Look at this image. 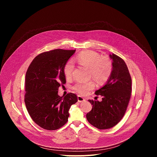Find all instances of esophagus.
I'll return each mask as SVG.
<instances>
[{"instance_id":"1","label":"esophagus","mask_w":157,"mask_h":157,"mask_svg":"<svg viewBox=\"0 0 157 157\" xmlns=\"http://www.w3.org/2000/svg\"><path fill=\"white\" fill-rule=\"evenodd\" d=\"M85 101H86V99L84 98H82V96H78V101L79 102H84Z\"/></svg>"}]
</instances>
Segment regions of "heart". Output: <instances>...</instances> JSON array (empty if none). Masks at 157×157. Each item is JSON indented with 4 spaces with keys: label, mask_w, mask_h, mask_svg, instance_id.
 <instances>
[{
    "label": "heart",
    "mask_w": 157,
    "mask_h": 157,
    "mask_svg": "<svg viewBox=\"0 0 157 157\" xmlns=\"http://www.w3.org/2000/svg\"><path fill=\"white\" fill-rule=\"evenodd\" d=\"M75 61L81 66L89 68L90 76L98 83H104L109 78L112 72V63L107 57H101V55L93 50H86L79 53L75 58ZM74 63L69 60L64 66V74L66 77H71L74 70ZM95 87V83L92 81L77 82L73 89L81 94H86L89 91Z\"/></svg>",
    "instance_id": "1"
}]
</instances>
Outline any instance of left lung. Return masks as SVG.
Wrapping results in <instances>:
<instances>
[{"instance_id":"left-lung-1","label":"left lung","mask_w":157,"mask_h":157,"mask_svg":"<svg viewBox=\"0 0 157 157\" xmlns=\"http://www.w3.org/2000/svg\"><path fill=\"white\" fill-rule=\"evenodd\" d=\"M113 59V70L106 83L95 92L102 96V101L88 100L93 105L86 114L87 121L102 130L113 127L124 117L132 92V79L125 61L115 54L110 55Z\"/></svg>"}]
</instances>
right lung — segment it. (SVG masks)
Segmentation results:
<instances>
[{
	"instance_id": "obj_1",
	"label": "right lung",
	"mask_w": 157,
	"mask_h": 157,
	"mask_svg": "<svg viewBox=\"0 0 157 157\" xmlns=\"http://www.w3.org/2000/svg\"><path fill=\"white\" fill-rule=\"evenodd\" d=\"M56 49L36 56L25 76V103L32 120L41 128L53 130L68 121L69 110L78 101L75 94H58V87L66 83L63 69L75 53Z\"/></svg>"
}]
</instances>
